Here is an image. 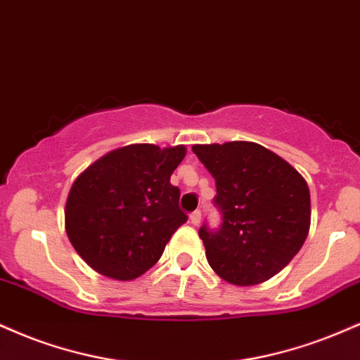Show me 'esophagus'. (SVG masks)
I'll use <instances>...</instances> for the list:
<instances>
[{"mask_svg":"<svg viewBox=\"0 0 360 360\" xmlns=\"http://www.w3.org/2000/svg\"><path fill=\"white\" fill-rule=\"evenodd\" d=\"M189 219H191V224L198 226V224L201 223V211H194V213H191V216H189Z\"/></svg>","mask_w":360,"mask_h":360,"instance_id":"34e87169","label":"esophagus"}]
</instances>
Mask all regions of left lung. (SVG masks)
Segmentation results:
<instances>
[{"instance_id":"obj_1","label":"left lung","mask_w":360,"mask_h":360,"mask_svg":"<svg viewBox=\"0 0 360 360\" xmlns=\"http://www.w3.org/2000/svg\"><path fill=\"white\" fill-rule=\"evenodd\" d=\"M193 153L216 181L218 231L199 238L210 266L228 283L270 280L300 251L310 229V191L304 176L257 142L196 144Z\"/></svg>"}]
</instances>
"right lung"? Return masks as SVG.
<instances>
[{"label": "right lung", "instance_id": "right-lung-1", "mask_svg": "<svg viewBox=\"0 0 360 360\" xmlns=\"http://www.w3.org/2000/svg\"><path fill=\"white\" fill-rule=\"evenodd\" d=\"M184 146L131 144L110 150L73 181L65 229L95 271L129 281L153 268L172 233L188 221L171 174Z\"/></svg>", "mask_w": 360, "mask_h": 360}]
</instances>
